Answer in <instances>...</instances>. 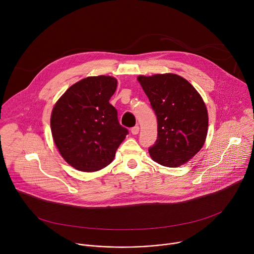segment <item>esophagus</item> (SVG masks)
<instances>
[{
	"label": "esophagus",
	"instance_id": "1",
	"mask_svg": "<svg viewBox=\"0 0 254 254\" xmlns=\"http://www.w3.org/2000/svg\"><path fill=\"white\" fill-rule=\"evenodd\" d=\"M130 131H131V133H132V134H137V133H138V131H139V127H138V126H135V127H131Z\"/></svg>",
	"mask_w": 254,
	"mask_h": 254
}]
</instances>
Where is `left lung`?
<instances>
[{"label":"left lung","mask_w":254,"mask_h":254,"mask_svg":"<svg viewBox=\"0 0 254 254\" xmlns=\"http://www.w3.org/2000/svg\"><path fill=\"white\" fill-rule=\"evenodd\" d=\"M158 120V138L149 153L158 164L176 168L203 147L208 130L206 105L193 85L177 74L137 77Z\"/></svg>","instance_id":"8db88e82"}]
</instances>
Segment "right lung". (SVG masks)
<instances>
[{"label":"right lung","instance_id":"obj_1","mask_svg":"<svg viewBox=\"0 0 254 254\" xmlns=\"http://www.w3.org/2000/svg\"><path fill=\"white\" fill-rule=\"evenodd\" d=\"M118 81L112 76L86 77L58 99L51 115V131L62 158L82 172L110 165L128 130L110 103Z\"/></svg>","mask_w":254,"mask_h":254}]
</instances>
